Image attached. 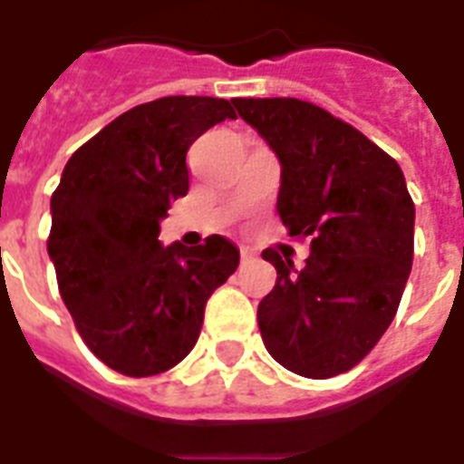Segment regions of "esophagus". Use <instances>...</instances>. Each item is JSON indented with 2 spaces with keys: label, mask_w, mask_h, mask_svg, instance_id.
<instances>
[{
  "label": "esophagus",
  "mask_w": 464,
  "mask_h": 464,
  "mask_svg": "<svg viewBox=\"0 0 464 464\" xmlns=\"http://www.w3.org/2000/svg\"><path fill=\"white\" fill-rule=\"evenodd\" d=\"M240 260H243V262L253 260V250H247V247H240Z\"/></svg>",
  "instance_id": "1"
}]
</instances>
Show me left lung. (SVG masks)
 <instances>
[{"label":"left lung","instance_id":"8db88e82","mask_svg":"<svg viewBox=\"0 0 464 464\" xmlns=\"http://www.w3.org/2000/svg\"><path fill=\"white\" fill-rule=\"evenodd\" d=\"M282 160L276 209L310 238L301 272L267 247L276 284L257 305L262 342L291 373L332 378L392 323L414 257V202L397 160L344 120L298 98H233Z\"/></svg>","mask_w":464,"mask_h":464}]
</instances>
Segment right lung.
I'll return each mask as SVG.
<instances>
[{
	"label": "right lung",
	"instance_id": "right-lung-1",
	"mask_svg": "<svg viewBox=\"0 0 464 464\" xmlns=\"http://www.w3.org/2000/svg\"><path fill=\"white\" fill-rule=\"evenodd\" d=\"M236 120L224 98L166 96L122 112L76 149L53 192L47 255L83 344L105 366L149 378L178 366L204 305L240 255L221 236L159 243L160 218L189 189L188 149Z\"/></svg>",
	"mask_w": 464,
	"mask_h": 464
}]
</instances>
